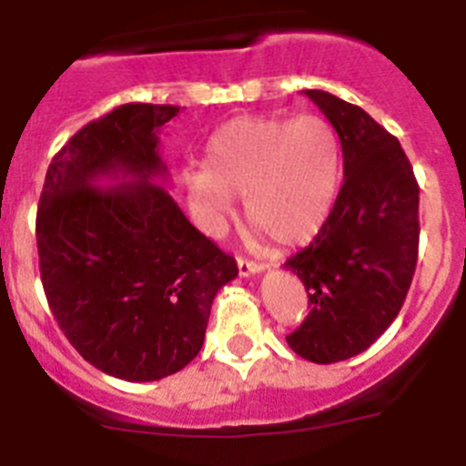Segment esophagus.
I'll use <instances>...</instances> for the list:
<instances>
[{"label": "esophagus", "mask_w": 466, "mask_h": 466, "mask_svg": "<svg viewBox=\"0 0 466 466\" xmlns=\"http://www.w3.org/2000/svg\"><path fill=\"white\" fill-rule=\"evenodd\" d=\"M263 268H266L263 263L249 261V258H245V257H238V273H240L242 278H249V275L261 273Z\"/></svg>", "instance_id": "esophagus-1"}]
</instances>
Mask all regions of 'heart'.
<instances>
[{
	"label": "heart",
	"mask_w": 466,
	"mask_h": 466,
	"mask_svg": "<svg viewBox=\"0 0 466 466\" xmlns=\"http://www.w3.org/2000/svg\"><path fill=\"white\" fill-rule=\"evenodd\" d=\"M343 177L339 133L327 118L240 116L209 137L205 170L184 172L198 224L221 236L245 198L249 224L284 247L310 242L327 224Z\"/></svg>",
	"instance_id": "obj_1"
}]
</instances>
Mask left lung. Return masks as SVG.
<instances>
[{"instance_id": "obj_1", "label": "left lung", "mask_w": 466, "mask_h": 466, "mask_svg": "<svg viewBox=\"0 0 466 466\" xmlns=\"http://www.w3.org/2000/svg\"><path fill=\"white\" fill-rule=\"evenodd\" d=\"M343 147V187L315 240L284 263L310 312L287 343L315 364L360 355L401 310L418 263L420 188L401 144L361 106L303 90Z\"/></svg>"}]
</instances>
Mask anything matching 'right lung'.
I'll return each instance as SVG.
<instances>
[{
	"label": "right lung",
	"instance_id": "1",
	"mask_svg": "<svg viewBox=\"0 0 466 466\" xmlns=\"http://www.w3.org/2000/svg\"><path fill=\"white\" fill-rule=\"evenodd\" d=\"M177 114L133 102L90 121L53 156L36 209L53 317L86 361L130 382L182 371L214 296L238 278L166 188L158 133ZM102 178L122 184L100 189Z\"/></svg>",
	"mask_w": 466,
	"mask_h": 466
}]
</instances>
